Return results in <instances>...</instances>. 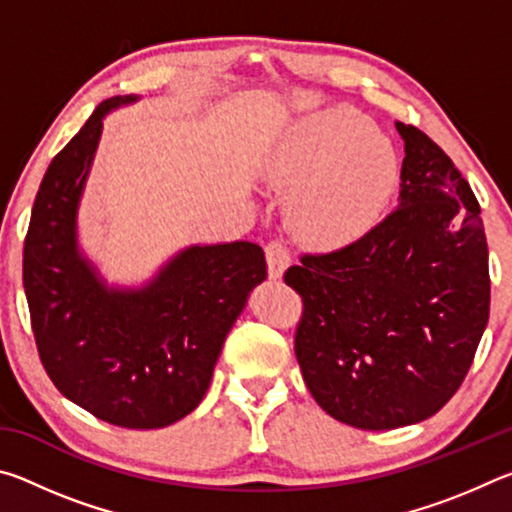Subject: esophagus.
Returning a JSON list of instances; mask_svg holds the SVG:
<instances>
[{"label": "esophagus", "mask_w": 512, "mask_h": 512, "mask_svg": "<svg viewBox=\"0 0 512 512\" xmlns=\"http://www.w3.org/2000/svg\"><path fill=\"white\" fill-rule=\"evenodd\" d=\"M266 262H268V275H271V280H280L284 268L289 266L291 257H289V248L282 244L280 239H273L266 244Z\"/></svg>", "instance_id": "obj_1"}]
</instances>
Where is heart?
<instances>
[{
	"mask_svg": "<svg viewBox=\"0 0 512 512\" xmlns=\"http://www.w3.org/2000/svg\"><path fill=\"white\" fill-rule=\"evenodd\" d=\"M268 178L293 187L287 216L302 241L339 248L384 216L400 180V158L366 117L332 108L293 128L268 162Z\"/></svg>",
	"mask_w": 512,
	"mask_h": 512,
	"instance_id": "heart-1",
	"label": "heart"
}]
</instances>
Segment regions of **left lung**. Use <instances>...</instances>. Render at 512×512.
Returning a JSON list of instances; mask_svg holds the SVG:
<instances>
[{"label": "left lung", "instance_id": "left-lung-1", "mask_svg": "<svg viewBox=\"0 0 512 512\" xmlns=\"http://www.w3.org/2000/svg\"><path fill=\"white\" fill-rule=\"evenodd\" d=\"M404 137L400 205L352 244L302 253L296 359L320 409L357 429L422 422L461 388L490 316L481 207L420 128Z\"/></svg>", "mask_w": 512, "mask_h": 512}]
</instances>
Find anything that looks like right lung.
Segmentation results:
<instances>
[{"label":"right lung","instance_id":"obj_1","mask_svg":"<svg viewBox=\"0 0 512 512\" xmlns=\"http://www.w3.org/2000/svg\"><path fill=\"white\" fill-rule=\"evenodd\" d=\"M135 97L103 101L45 171L24 239L22 280L49 379L94 418L162 429L201 404L225 336L248 293L266 280L250 241L194 246L140 291L103 287L76 248V207L103 115Z\"/></svg>","mask_w":512,"mask_h":512}]
</instances>
